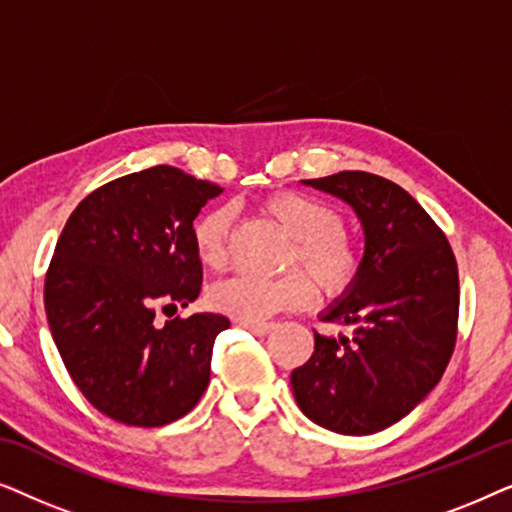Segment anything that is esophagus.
Masks as SVG:
<instances>
[{
  "label": "esophagus",
  "instance_id": "esophagus-1",
  "mask_svg": "<svg viewBox=\"0 0 512 512\" xmlns=\"http://www.w3.org/2000/svg\"><path fill=\"white\" fill-rule=\"evenodd\" d=\"M242 328H247V331H251L254 335H268L272 328H275V324H265V321H258V324H251V321H240Z\"/></svg>",
  "mask_w": 512,
  "mask_h": 512
}]
</instances>
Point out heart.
Returning <instances> with one entry per match:
<instances>
[{
  "label": "heart",
  "instance_id": "b5f03b06",
  "mask_svg": "<svg viewBox=\"0 0 512 512\" xmlns=\"http://www.w3.org/2000/svg\"><path fill=\"white\" fill-rule=\"evenodd\" d=\"M286 233L293 237L289 254L291 268H305L328 293H340L354 284L361 268L359 249L345 230L340 209L307 193L284 191L265 202ZM233 209L214 207L195 221L193 244L200 263L223 268L228 261ZM314 284L303 270H291L277 279L233 277L214 284L207 293L212 310L240 321L270 319L282 310H296L312 300Z\"/></svg>",
  "mask_w": 512,
  "mask_h": 512
}]
</instances>
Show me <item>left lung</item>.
Returning a JSON list of instances; mask_svg holds the SVG:
<instances>
[{
    "label": "left lung",
    "instance_id": "1",
    "mask_svg": "<svg viewBox=\"0 0 512 512\" xmlns=\"http://www.w3.org/2000/svg\"><path fill=\"white\" fill-rule=\"evenodd\" d=\"M359 214L366 251L345 298L314 331V354L291 373L298 408L314 424L368 436L403 419L443 377L457 342L459 270L436 221L394 181L370 172L305 179Z\"/></svg>",
    "mask_w": 512,
    "mask_h": 512
}]
</instances>
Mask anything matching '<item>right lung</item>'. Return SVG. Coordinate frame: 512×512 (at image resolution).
<instances>
[{
    "instance_id": "obj_1",
    "label": "right lung",
    "mask_w": 512,
    "mask_h": 512,
    "mask_svg": "<svg viewBox=\"0 0 512 512\" xmlns=\"http://www.w3.org/2000/svg\"><path fill=\"white\" fill-rule=\"evenodd\" d=\"M223 188L172 165L125 174L83 198L55 244L44 305L67 373L88 403L128 426H163L209 384L221 314L174 317L200 296L193 221Z\"/></svg>"
}]
</instances>
